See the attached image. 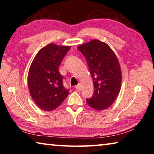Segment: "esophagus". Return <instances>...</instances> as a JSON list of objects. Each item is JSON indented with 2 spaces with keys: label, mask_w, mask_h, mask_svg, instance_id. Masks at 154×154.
<instances>
[{
  "label": "esophagus",
  "mask_w": 154,
  "mask_h": 154,
  "mask_svg": "<svg viewBox=\"0 0 154 154\" xmlns=\"http://www.w3.org/2000/svg\"><path fill=\"white\" fill-rule=\"evenodd\" d=\"M82 85L80 84V83H79V84L77 85L76 86H75V89H76L77 91H80L81 90H82Z\"/></svg>",
  "instance_id": "1"
}]
</instances>
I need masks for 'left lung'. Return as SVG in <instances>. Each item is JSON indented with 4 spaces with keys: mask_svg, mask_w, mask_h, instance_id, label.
Segmentation results:
<instances>
[{
    "mask_svg": "<svg viewBox=\"0 0 154 154\" xmlns=\"http://www.w3.org/2000/svg\"><path fill=\"white\" fill-rule=\"evenodd\" d=\"M77 48L86 59L94 83V94L86 99L87 103L95 110L107 109L114 103L121 88L118 59L107 44L99 40H92Z\"/></svg>",
    "mask_w": 154,
    "mask_h": 154,
    "instance_id": "8db88e82",
    "label": "left lung"
}]
</instances>
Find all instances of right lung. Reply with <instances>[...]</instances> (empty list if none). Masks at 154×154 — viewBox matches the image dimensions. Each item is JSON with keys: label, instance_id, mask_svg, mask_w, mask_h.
Masks as SVG:
<instances>
[{"label": "right lung", "instance_id": "1", "mask_svg": "<svg viewBox=\"0 0 154 154\" xmlns=\"http://www.w3.org/2000/svg\"><path fill=\"white\" fill-rule=\"evenodd\" d=\"M70 49V46L48 44L40 49L30 65L28 88L31 97L42 110H54L69 95L58 68Z\"/></svg>", "mask_w": 154, "mask_h": 154}]
</instances>
